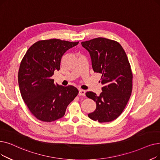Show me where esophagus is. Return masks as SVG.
I'll use <instances>...</instances> for the list:
<instances>
[{"mask_svg": "<svg viewBox=\"0 0 160 160\" xmlns=\"http://www.w3.org/2000/svg\"><path fill=\"white\" fill-rule=\"evenodd\" d=\"M78 94H79V95H85L86 91H85V90H83V89H80Z\"/></svg>", "mask_w": 160, "mask_h": 160, "instance_id": "1", "label": "esophagus"}]
</instances>
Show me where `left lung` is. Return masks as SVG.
I'll list each match as a JSON object with an SVG mask.
<instances>
[{
	"instance_id": "8db88e82",
	"label": "left lung",
	"mask_w": 160,
	"mask_h": 160,
	"mask_svg": "<svg viewBox=\"0 0 160 160\" xmlns=\"http://www.w3.org/2000/svg\"><path fill=\"white\" fill-rule=\"evenodd\" d=\"M89 53L94 72L102 74V92L99 96L92 92L86 95L96 102V109L88 117L100 123L113 121L118 117L130 98L132 74L127 55L116 41L96 38L82 42Z\"/></svg>"
}]
</instances>
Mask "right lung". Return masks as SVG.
I'll return each mask as SVG.
<instances>
[{
    "label": "right lung",
    "mask_w": 160,
    "mask_h": 160,
    "mask_svg": "<svg viewBox=\"0 0 160 160\" xmlns=\"http://www.w3.org/2000/svg\"><path fill=\"white\" fill-rule=\"evenodd\" d=\"M59 39L40 40L27 51L21 62L18 83L22 98L37 119L51 122L64 116L67 106L78 93L77 88L54 84L51 77L60 69L65 53L76 46Z\"/></svg>",
    "instance_id": "obj_1"
}]
</instances>
